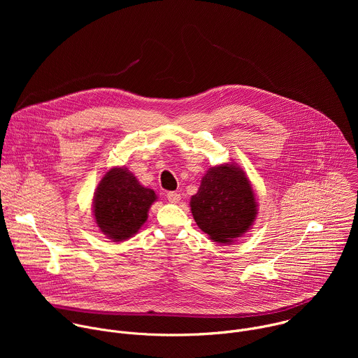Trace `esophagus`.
Instances as JSON below:
<instances>
[{"mask_svg": "<svg viewBox=\"0 0 358 358\" xmlns=\"http://www.w3.org/2000/svg\"><path fill=\"white\" fill-rule=\"evenodd\" d=\"M167 199H169L170 202L176 203V202H178V201L181 199V195H180L178 192H176V191H171V192L167 194Z\"/></svg>", "mask_w": 358, "mask_h": 358, "instance_id": "34e87169", "label": "esophagus"}]
</instances>
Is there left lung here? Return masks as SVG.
Returning <instances> with one entry per match:
<instances>
[{
	"label": "left lung",
	"instance_id": "left-lung-1",
	"mask_svg": "<svg viewBox=\"0 0 358 358\" xmlns=\"http://www.w3.org/2000/svg\"><path fill=\"white\" fill-rule=\"evenodd\" d=\"M191 213L202 232L214 242L232 243L257 220L258 202L242 169L231 164L211 167L191 196Z\"/></svg>",
	"mask_w": 358,
	"mask_h": 358
}]
</instances>
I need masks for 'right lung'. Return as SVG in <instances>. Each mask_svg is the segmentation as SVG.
I'll list each match as a JSON object with an SVG mask.
<instances>
[{"instance_id":"add662e5","label":"right lung","mask_w":358,"mask_h":358,"mask_svg":"<svg viewBox=\"0 0 358 358\" xmlns=\"http://www.w3.org/2000/svg\"><path fill=\"white\" fill-rule=\"evenodd\" d=\"M156 192L143 187L126 167H113L100 180L93 196V215L101 234L122 242L147 221Z\"/></svg>"}]
</instances>
